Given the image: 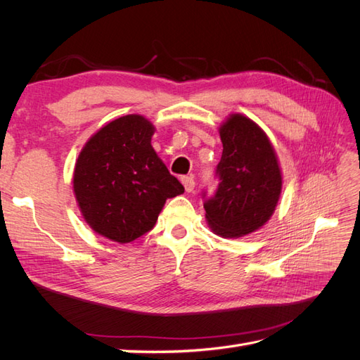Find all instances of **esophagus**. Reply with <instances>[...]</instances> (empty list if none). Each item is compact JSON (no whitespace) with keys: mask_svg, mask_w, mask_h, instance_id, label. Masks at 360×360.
<instances>
[{"mask_svg":"<svg viewBox=\"0 0 360 360\" xmlns=\"http://www.w3.org/2000/svg\"><path fill=\"white\" fill-rule=\"evenodd\" d=\"M181 183H183L184 191H186V192H192V191H193V188H195V180H193L191 176L181 177Z\"/></svg>","mask_w":360,"mask_h":360,"instance_id":"obj_1","label":"esophagus"}]
</instances>
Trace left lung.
I'll list each match as a JSON object with an SVG mask.
<instances>
[{
    "mask_svg": "<svg viewBox=\"0 0 360 360\" xmlns=\"http://www.w3.org/2000/svg\"><path fill=\"white\" fill-rule=\"evenodd\" d=\"M222 158L219 186L205 200L212 231L237 238L259 230L274 214L282 191V172L269 136L252 120L231 114L219 127Z\"/></svg>",
    "mask_w": 360,
    "mask_h": 360,
    "instance_id": "1",
    "label": "left lung"
}]
</instances>
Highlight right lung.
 <instances>
[{"label":"right lung","instance_id":"obj_1","mask_svg":"<svg viewBox=\"0 0 360 360\" xmlns=\"http://www.w3.org/2000/svg\"><path fill=\"white\" fill-rule=\"evenodd\" d=\"M155 126L143 115L112 120L86 141L73 171V192L91 230L129 243L155 226L168 198L184 192L151 147Z\"/></svg>","mask_w":360,"mask_h":360}]
</instances>
